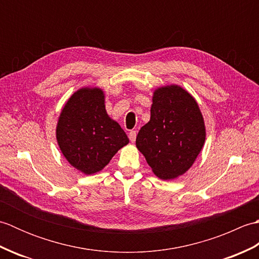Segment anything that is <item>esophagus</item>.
Returning a JSON list of instances; mask_svg holds the SVG:
<instances>
[{
	"mask_svg": "<svg viewBox=\"0 0 259 259\" xmlns=\"http://www.w3.org/2000/svg\"><path fill=\"white\" fill-rule=\"evenodd\" d=\"M136 137H137V131L136 130H131L129 133V139L131 142L136 141Z\"/></svg>",
	"mask_w": 259,
	"mask_h": 259,
	"instance_id": "esophagus-1",
	"label": "esophagus"
}]
</instances>
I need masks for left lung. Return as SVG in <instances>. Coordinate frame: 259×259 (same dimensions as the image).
Instances as JSON below:
<instances>
[{
  "instance_id": "obj_1",
  "label": "left lung",
  "mask_w": 259,
  "mask_h": 259,
  "mask_svg": "<svg viewBox=\"0 0 259 259\" xmlns=\"http://www.w3.org/2000/svg\"><path fill=\"white\" fill-rule=\"evenodd\" d=\"M150 114L137 136V148L156 176L174 179L192 166L205 142L201 112L183 88L168 85L153 93Z\"/></svg>"
}]
</instances>
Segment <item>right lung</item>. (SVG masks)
Returning a JSON list of instances; mask_svg holds the SVG:
<instances>
[{
    "instance_id": "right-lung-1",
    "label": "right lung",
    "mask_w": 259,
    "mask_h": 259,
    "mask_svg": "<svg viewBox=\"0 0 259 259\" xmlns=\"http://www.w3.org/2000/svg\"><path fill=\"white\" fill-rule=\"evenodd\" d=\"M60 149L85 175L100 171L129 142L122 128L109 118L100 89H80L65 104L57 126Z\"/></svg>"
}]
</instances>
